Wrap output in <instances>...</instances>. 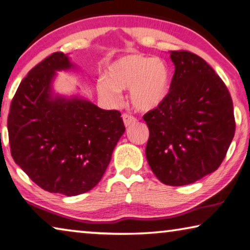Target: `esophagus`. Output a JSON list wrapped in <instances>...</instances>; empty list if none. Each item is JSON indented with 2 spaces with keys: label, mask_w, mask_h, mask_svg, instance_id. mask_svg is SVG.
<instances>
[{
  "label": "esophagus",
  "mask_w": 250,
  "mask_h": 250,
  "mask_svg": "<svg viewBox=\"0 0 250 250\" xmlns=\"http://www.w3.org/2000/svg\"><path fill=\"white\" fill-rule=\"evenodd\" d=\"M123 121H124V124H125V126H129V125H132V124H135V123L137 122V120H136V117H134V116H132V115H129V114H123Z\"/></svg>",
  "instance_id": "obj_1"
}]
</instances>
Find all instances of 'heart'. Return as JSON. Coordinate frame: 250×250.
Returning a JSON list of instances; mask_svg holds the SVG:
<instances>
[{
  "label": "heart",
  "mask_w": 250,
  "mask_h": 250,
  "mask_svg": "<svg viewBox=\"0 0 250 250\" xmlns=\"http://www.w3.org/2000/svg\"><path fill=\"white\" fill-rule=\"evenodd\" d=\"M170 72L164 61L143 55H129L114 62L106 80H100L97 91L104 100L116 103L122 89H130V103L142 112L157 108L168 96Z\"/></svg>",
  "instance_id": "heart-1"
}]
</instances>
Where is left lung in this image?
Listing matches in <instances>:
<instances>
[{"mask_svg":"<svg viewBox=\"0 0 250 250\" xmlns=\"http://www.w3.org/2000/svg\"><path fill=\"white\" fill-rule=\"evenodd\" d=\"M175 73L168 96L143 118L149 129L146 158L165 185L197 182L220 166L234 138L232 100L202 57L171 51Z\"/></svg>","mask_w":250,"mask_h":250,"instance_id":"obj_1","label":"left lung"}]
</instances>
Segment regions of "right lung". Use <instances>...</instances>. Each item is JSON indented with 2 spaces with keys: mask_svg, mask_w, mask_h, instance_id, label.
<instances>
[{
  "mask_svg": "<svg viewBox=\"0 0 250 250\" xmlns=\"http://www.w3.org/2000/svg\"><path fill=\"white\" fill-rule=\"evenodd\" d=\"M72 66L66 55L55 52L33 67L20 84L7 117L14 162L44 190L65 196L97 185L125 132L118 110L52 95L55 71Z\"/></svg>",
  "mask_w": 250,
  "mask_h": 250,
  "instance_id": "add662e5",
  "label": "right lung"
}]
</instances>
